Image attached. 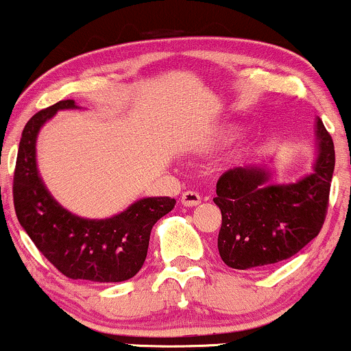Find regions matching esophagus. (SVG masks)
Segmentation results:
<instances>
[{"label":"esophagus","mask_w":351,"mask_h":351,"mask_svg":"<svg viewBox=\"0 0 351 351\" xmlns=\"http://www.w3.org/2000/svg\"><path fill=\"white\" fill-rule=\"evenodd\" d=\"M199 203H201L199 193L188 189V191H184L183 195H181V204H183V206L193 208V206H198Z\"/></svg>","instance_id":"esophagus-1"}]
</instances>
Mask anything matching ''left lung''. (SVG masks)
Here are the masks:
<instances>
[{
    "label": "left lung",
    "instance_id": "8db88e82",
    "mask_svg": "<svg viewBox=\"0 0 351 351\" xmlns=\"http://www.w3.org/2000/svg\"><path fill=\"white\" fill-rule=\"evenodd\" d=\"M318 156L313 171L291 184H269L261 167H237L221 175L216 198L223 223L217 249L232 269H254L295 256L324 226L335 168L333 140L317 120Z\"/></svg>",
    "mask_w": 351,
    "mask_h": 351
}]
</instances>
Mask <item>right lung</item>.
<instances>
[{
	"mask_svg": "<svg viewBox=\"0 0 351 351\" xmlns=\"http://www.w3.org/2000/svg\"><path fill=\"white\" fill-rule=\"evenodd\" d=\"M60 100L34 114L23 130L13 176V201L19 224L39 252L69 279L122 282L134 277L147 259L153 224L175 208V198H143L108 219H84L52 198L36 168V136L60 108Z\"/></svg>",
	"mask_w": 351,
	"mask_h": 351,
	"instance_id": "obj_1",
	"label": "right lung"
}]
</instances>
